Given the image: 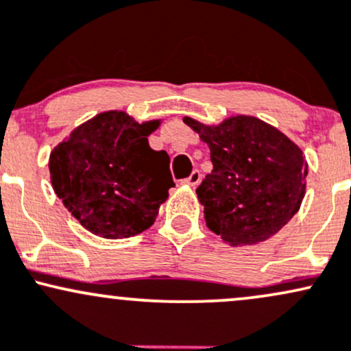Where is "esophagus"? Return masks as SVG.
<instances>
[{
	"instance_id": "esophagus-1",
	"label": "esophagus",
	"mask_w": 351,
	"mask_h": 351,
	"mask_svg": "<svg viewBox=\"0 0 351 351\" xmlns=\"http://www.w3.org/2000/svg\"><path fill=\"white\" fill-rule=\"evenodd\" d=\"M200 179H202V176H200V172L195 169V171L187 177V179H184V184H187V186H191V187H195V186H199Z\"/></svg>"
}]
</instances>
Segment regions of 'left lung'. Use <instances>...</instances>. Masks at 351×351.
Returning <instances> with one entry per match:
<instances>
[{"instance_id": "8db88e82", "label": "left lung", "mask_w": 351, "mask_h": 351, "mask_svg": "<svg viewBox=\"0 0 351 351\" xmlns=\"http://www.w3.org/2000/svg\"><path fill=\"white\" fill-rule=\"evenodd\" d=\"M184 123L210 149L214 169L197 197L207 227L230 245L263 242L297 214L305 195V157L285 134L252 116H235L210 128Z\"/></svg>"}]
</instances>
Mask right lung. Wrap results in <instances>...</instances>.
I'll use <instances>...</instances> for the list:
<instances>
[{"label": "right lung", "mask_w": 351, "mask_h": 351, "mask_svg": "<svg viewBox=\"0 0 351 351\" xmlns=\"http://www.w3.org/2000/svg\"><path fill=\"white\" fill-rule=\"evenodd\" d=\"M157 125L136 123L123 111L101 112L51 152L54 192L94 235L128 239L154 223L176 186L169 154L149 145Z\"/></svg>", "instance_id": "1"}]
</instances>
